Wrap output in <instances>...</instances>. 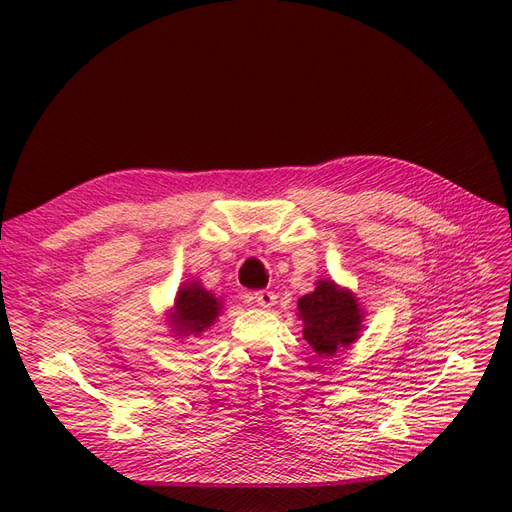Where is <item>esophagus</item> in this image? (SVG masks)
Listing matches in <instances>:
<instances>
[{"mask_svg": "<svg viewBox=\"0 0 512 512\" xmlns=\"http://www.w3.org/2000/svg\"><path fill=\"white\" fill-rule=\"evenodd\" d=\"M252 299H254V303L256 305H260V307H271V305H275V294L271 292V290H256L254 294H252Z\"/></svg>", "mask_w": 512, "mask_h": 512, "instance_id": "obj_1", "label": "esophagus"}]
</instances>
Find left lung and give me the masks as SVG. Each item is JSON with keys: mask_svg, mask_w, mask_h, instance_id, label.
Wrapping results in <instances>:
<instances>
[{"mask_svg": "<svg viewBox=\"0 0 512 512\" xmlns=\"http://www.w3.org/2000/svg\"><path fill=\"white\" fill-rule=\"evenodd\" d=\"M303 318V339L318 354H335L337 348L350 346L361 331V309L348 290H339L333 282H318L316 290L299 299Z\"/></svg>", "mask_w": 512, "mask_h": 512, "instance_id": "left-lung-1", "label": "left lung"}]
</instances>
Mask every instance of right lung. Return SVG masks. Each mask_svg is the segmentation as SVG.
I'll list each match as a JSON object with an SVG mask.
<instances>
[{"label":"right lung","mask_w":512,"mask_h":512,"mask_svg":"<svg viewBox=\"0 0 512 512\" xmlns=\"http://www.w3.org/2000/svg\"><path fill=\"white\" fill-rule=\"evenodd\" d=\"M220 314V303L215 301L211 292L200 288L198 284H190L188 288L179 290L175 301L173 324L179 333H203L209 329L213 320Z\"/></svg>","instance_id":"right-lung-1"}]
</instances>
